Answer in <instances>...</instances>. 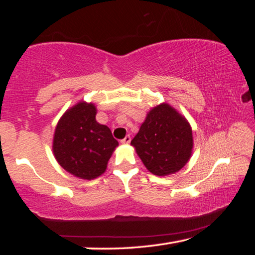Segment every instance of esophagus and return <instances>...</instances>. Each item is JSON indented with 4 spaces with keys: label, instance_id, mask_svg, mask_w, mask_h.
Listing matches in <instances>:
<instances>
[{
    "label": "esophagus",
    "instance_id": "34e87169",
    "mask_svg": "<svg viewBox=\"0 0 255 255\" xmlns=\"http://www.w3.org/2000/svg\"><path fill=\"white\" fill-rule=\"evenodd\" d=\"M130 140H131L130 136L127 135L126 137L124 138V139H122V144H129V143H130Z\"/></svg>",
    "mask_w": 255,
    "mask_h": 255
}]
</instances>
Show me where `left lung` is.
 <instances>
[{"label": "left lung", "instance_id": "left-lung-1", "mask_svg": "<svg viewBox=\"0 0 255 255\" xmlns=\"http://www.w3.org/2000/svg\"><path fill=\"white\" fill-rule=\"evenodd\" d=\"M131 145L150 173L170 175L182 169L191 157L192 129L173 107L161 103L149 110Z\"/></svg>", "mask_w": 255, "mask_h": 255}]
</instances>
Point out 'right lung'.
Returning a JSON list of instances; mask_svg holds the SVG:
<instances>
[{
    "label": "right lung",
    "mask_w": 255,
    "mask_h": 255,
    "mask_svg": "<svg viewBox=\"0 0 255 255\" xmlns=\"http://www.w3.org/2000/svg\"><path fill=\"white\" fill-rule=\"evenodd\" d=\"M93 103L80 101L70 108L55 128L53 153L60 166L83 180L105 173L118 141L109 127L96 120Z\"/></svg>",
    "instance_id": "1"
}]
</instances>
